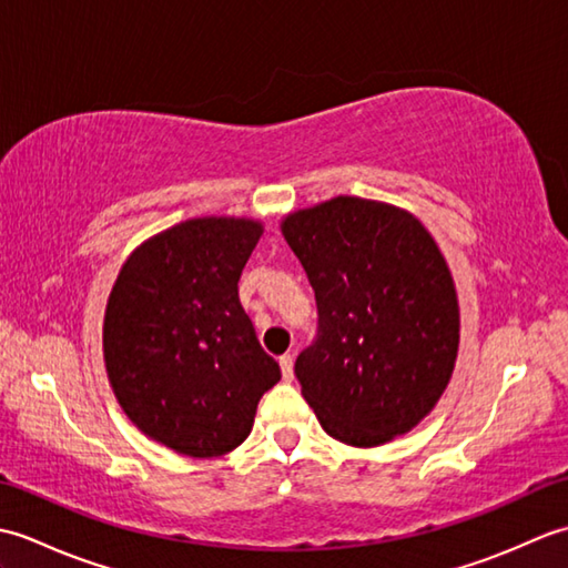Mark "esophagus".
I'll return each mask as SVG.
<instances>
[{
  "instance_id": "obj_1",
  "label": "esophagus",
  "mask_w": 568,
  "mask_h": 568,
  "mask_svg": "<svg viewBox=\"0 0 568 568\" xmlns=\"http://www.w3.org/2000/svg\"><path fill=\"white\" fill-rule=\"evenodd\" d=\"M277 364H281L283 378H285V381H293V356L285 354V356H281V361H277Z\"/></svg>"
}]
</instances>
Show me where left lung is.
I'll return each mask as SVG.
<instances>
[{"label": "left lung", "mask_w": 568, "mask_h": 568, "mask_svg": "<svg viewBox=\"0 0 568 568\" xmlns=\"http://www.w3.org/2000/svg\"><path fill=\"white\" fill-rule=\"evenodd\" d=\"M317 297L320 336L295 376L322 429L358 449L415 429L458 356V295L437 241L413 212L339 195L283 216Z\"/></svg>", "instance_id": "left-lung-1"}]
</instances>
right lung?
Listing matches in <instances>:
<instances>
[{
	"label": "right lung",
	"instance_id": "obj_1",
	"mask_svg": "<svg viewBox=\"0 0 568 568\" xmlns=\"http://www.w3.org/2000/svg\"><path fill=\"white\" fill-rule=\"evenodd\" d=\"M263 234L248 216H195L129 253L104 310L102 348L119 407L149 439L192 458L234 452L281 366L239 303Z\"/></svg>",
	"mask_w": 568,
	"mask_h": 568
}]
</instances>
